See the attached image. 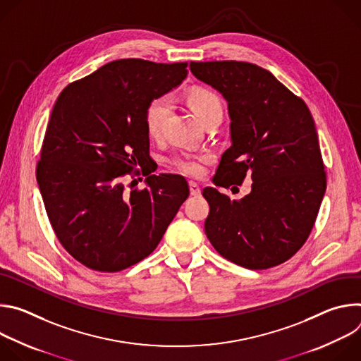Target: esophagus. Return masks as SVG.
Returning <instances> with one entry per match:
<instances>
[{
	"mask_svg": "<svg viewBox=\"0 0 361 361\" xmlns=\"http://www.w3.org/2000/svg\"><path fill=\"white\" fill-rule=\"evenodd\" d=\"M190 192H191V195H200L201 187L195 181H190Z\"/></svg>",
	"mask_w": 361,
	"mask_h": 361,
	"instance_id": "obj_1",
	"label": "esophagus"
}]
</instances>
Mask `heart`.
Masks as SVG:
<instances>
[{"mask_svg": "<svg viewBox=\"0 0 361 361\" xmlns=\"http://www.w3.org/2000/svg\"><path fill=\"white\" fill-rule=\"evenodd\" d=\"M188 106L192 109L195 116L204 124L213 118H223L224 107L223 101L217 92L207 88H194L190 90L185 95ZM171 110V101L167 95L154 97L145 109V128L149 137L159 138L167 123ZM213 160L210 152L191 154V152H180L171 157L170 164L177 171L190 176L198 177L204 173V166Z\"/></svg>", "mask_w": 361, "mask_h": 361, "instance_id": "obj_1", "label": "heart"}]
</instances>
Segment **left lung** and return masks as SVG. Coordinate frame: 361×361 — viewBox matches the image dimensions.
<instances>
[{
    "label": "left lung",
    "mask_w": 361,
    "mask_h": 361,
    "mask_svg": "<svg viewBox=\"0 0 361 361\" xmlns=\"http://www.w3.org/2000/svg\"><path fill=\"white\" fill-rule=\"evenodd\" d=\"M191 73L228 102L231 147L214 176L217 185H241L240 200L213 187L204 228L224 259L250 269L279 266L302 247L326 192V171L313 116L270 71L243 61L190 63Z\"/></svg>",
    "instance_id": "8db88e82"
}]
</instances>
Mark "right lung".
Returning <instances> with one entry per match:
<instances>
[{
  "mask_svg": "<svg viewBox=\"0 0 361 361\" xmlns=\"http://www.w3.org/2000/svg\"><path fill=\"white\" fill-rule=\"evenodd\" d=\"M187 73V63L116 60L59 95L37 181L59 241L82 266L117 273L144 260L187 200L184 177L151 176L144 120L148 102ZM138 168L147 187L127 193L123 177Z\"/></svg>",
  "mask_w": 361,
  "mask_h": 361,
  "instance_id": "add662e5",
  "label": "right lung"
}]
</instances>
